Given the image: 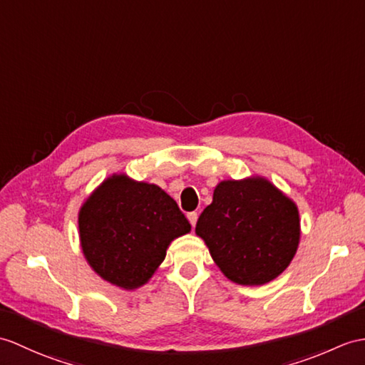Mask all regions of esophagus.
Here are the masks:
<instances>
[{
    "mask_svg": "<svg viewBox=\"0 0 365 365\" xmlns=\"http://www.w3.org/2000/svg\"><path fill=\"white\" fill-rule=\"evenodd\" d=\"M197 217H199V215H197V211H191V213H188V221H190V224H191L192 227H196V222H197Z\"/></svg>",
    "mask_w": 365,
    "mask_h": 365,
    "instance_id": "1",
    "label": "esophagus"
}]
</instances>
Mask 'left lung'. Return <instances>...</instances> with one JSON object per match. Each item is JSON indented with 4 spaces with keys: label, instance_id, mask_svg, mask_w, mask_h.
I'll return each instance as SVG.
<instances>
[{
    "label": "left lung",
    "instance_id": "1",
    "mask_svg": "<svg viewBox=\"0 0 365 365\" xmlns=\"http://www.w3.org/2000/svg\"><path fill=\"white\" fill-rule=\"evenodd\" d=\"M196 233L228 279L259 286L282 274L297 252L299 210L262 177L224 180L199 216Z\"/></svg>",
    "mask_w": 365,
    "mask_h": 365
}]
</instances>
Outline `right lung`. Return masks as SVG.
<instances>
[{
	"label": "right lung",
	"mask_w": 365,
	"mask_h": 365,
	"mask_svg": "<svg viewBox=\"0 0 365 365\" xmlns=\"http://www.w3.org/2000/svg\"><path fill=\"white\" fill-rule=\"evenodd\" d=\"M191 225L177 202L157 185L112 175L79 211L82 252L93 270L123 289L143 286L173 240Z\"/></svg>",
	"instance_id": "obj_1"
}]
</instances>
